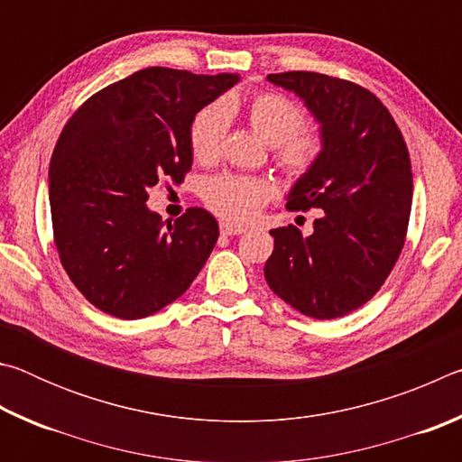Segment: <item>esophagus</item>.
Segmentation results:
<instances>
[{"label":"esophagus","instance_id":"34e87169","mask_svg":"<svg viewBox=\"0 0 462 462\" xmlns=\"http://www.w3.org/2000/svg\"><path fill=\"white\" fill-rule=\"evenodd\" d=\"M220 232L224 234V236H238V234L245 232V228H240V226H232L228 222H222L220 224Z\"/></svg>","mask_w":462,"mask_h":462}]
</instances>
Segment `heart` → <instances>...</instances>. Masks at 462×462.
<instances>
[{"label":"heart","mask_w":462,"mask_h":462,"mask_svg":"<svg viewBox=\"0 0 462 462\" xmlns=\"http://www.w3.org/2000/svg\"><path fill=\"white\" fill-rule=\"evenodd\" d=\"M242 114L248 126L273 146L277 165L289 177H301L316 165L322 152V136L314 128H303V114L291 99L275 91H263L246 101L226 99L209 104L195 114L189 144L203 165L214 162L222 152L228 132V116ZM271 199V187L254 177L217 175L203 185V201L217 216L230 222H248Z\"/></svg>","instance_id":"heart-1"}]
</instances>
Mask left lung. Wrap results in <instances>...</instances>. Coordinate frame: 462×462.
I'll return each instance as SVG.
<instances>
[{"label":"left lung","instance_id":"obj_1","mask_svg":"<svg viewBox=\"0 0 462 462\" xmlns=\"http://www.w3.org/2000/svg\"><path fill=\"white\" fill-rule=\"evenodd\" d=\"M267 79L303 99L319 124L322 152L291 187L287 208L322 216L310 236L295 226L271 230L264 279L303 316H346L379 291L400 259L413 191L408 146L389 109L361 85L310 71Z\"/></svg>","mask_w":462,"mask_h":462}]
</instances>
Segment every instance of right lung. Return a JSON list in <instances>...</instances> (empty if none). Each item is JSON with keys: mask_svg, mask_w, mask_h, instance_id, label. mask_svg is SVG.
I'll return each mask as SVG.
<instances>
[{"mask_svg": "<svg viewBox=\"0 0 462 462\" xmlns=\"http://www.w3.org/2000/svg\"><path fill=\"white\" fill-rule=\"evenodd\" d=\"M240 81L151 67L97 91L62 128L49 169L54 245L85 300L140 319L181 297L217 240L216 217L189 208L173 224L148 191L191 169L195 114Z\"/></svg>", "mask_w": 462, "mask_h": 462, "instance_id": "obj_1", "label": "right lung"}]
</instances>
